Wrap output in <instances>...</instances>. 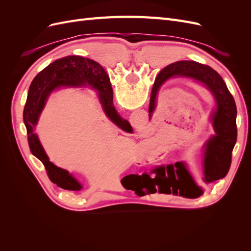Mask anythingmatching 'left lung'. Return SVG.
I'll return each mask as SVG.
<instances>
[{
    "mask_svg": "<svg viewBox=\"0 0 251 251\" xmlns=\"http://www.w3.org/2000/svg\"><path fill=\"white\" fill-rule=\"evenodd\" d=\"M174 76L191 77L204 83L214 95L217 109L212 114V126L216 135L205 144L203 172L196 178L185 164L177 162L156 169L157 176L151 179L166 184L165 194L196 199L203 195L205 184L224 178L229 171L231 153L237 142V107L225 81L217 71L192 60H181L162 69L155 79L151 93L149 113L155 109L156 95L165 80ZM159 185V184H158Z\"/></svg>",
    "mask_w": 251,
    "mask_h": 251,
    "instance_id": "8db88e82",
    "label": "left lung"
}]
</instances>
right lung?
I'll list each match as a JSON object with an SVG mask.
<instances>
[{"label": "right lung", "mask_w": 251, "mask_h": 251, "mask_svg": "<svg viewBox=\"0 0 251 251\" xmlns=\"http://www.w3.org/2000/svg\"><path fill=\"white\" fill-rule=\"evenodd\" d=\"M89 85L97 90L98 97L107 116L124 131L132 132L126 120L120 117L113 104V89L108 74L94 60L76 55L56 59L36 75L30 85L27 100L23 113L27 128L28 142L31 153L39 158L46 168L49 179L57 186L68 191H80L79 182L63 169L49 161L42 144L33 132L40 114L52 90L59 86Z\"/></svg>", "instance_id": "right-lung-1"}]
</instances>
